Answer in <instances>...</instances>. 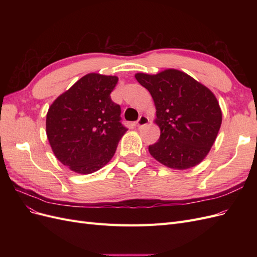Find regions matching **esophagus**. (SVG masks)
Masks as SVG:
<instances>
[{
    "label": "esophagus",
    "instance_id": "obj_1",
    "mask_svg": "<svg viewBox=\"0 0 257 257\" xmlns=\"http://www.w3.org/2000/svg\"><path fill=\"white\" fill-rule=\"evenodd\" d=\"M148 123H149V119H148V116L141 115V116H139V119L137 120V122H136V125H137L138 128H142V127L146 126Z\"/></svg>",
    "mask_w": 257,
    "mask_h": 257
}]
</instances>
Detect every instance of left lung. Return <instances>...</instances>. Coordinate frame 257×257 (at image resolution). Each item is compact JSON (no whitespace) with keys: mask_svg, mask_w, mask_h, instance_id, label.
<instances>
[{"mask_svg":"<svg viewBox=\"0 0 257 257\" xmlns=\"http://www.w3.org/2000/svg\"><path fill=\"white\" fill-rule=\"evenodd\" d=\"M157 107L155 122L161 128L158 143L149 146L152 157L170 168L194 167L205 159L219 133L222 112L205 85L177 69L157 75L139 73Z\"/></svg>","mask_w":257,"mask_h":257,"instance_id":"left-lung-1","label":"left lung"}]
</instances>
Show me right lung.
<instances>
[{
    "label": "right lung",
    "instance_id": "1",
    "mask_svg": "<svg viewBox=\"0 0 257 257\" xmlns=\"http://www.w3.org/2000/svg\"><path fill=\"white\" fill-rule=\"evenodd\" d=\"M118 77L88 74L50 106L46 132L62 164L78 174H91L111 160L127 131L121 107L110 93Z\"/></svg>",
    "mask_w": 257,
    "mask_h": 257
}]
</instances>
